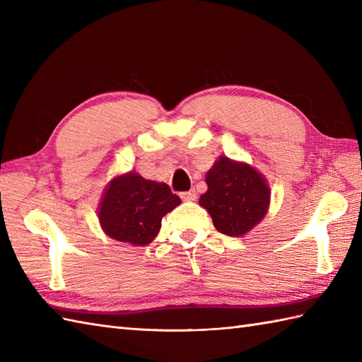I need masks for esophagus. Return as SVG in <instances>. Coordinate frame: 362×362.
<instances>
[{"label":"esophagus","mask_w":362,"mask_h":362,"mask_svg":"<svg viewBox=\"0 0 362 362\" xmlns=\"http://www.w3.org/2000/svg\"><path fill=\"white\" fill-rule=\"evenodd\" d=\"M180 197L183 199V201H187V202H193V201H196V191L194 189L185 191V193L180 194Z\"/></svg>","instance_id":"esophagus-1"}]
</instances>
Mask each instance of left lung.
Masks as SVG:
<instances>
[{
	"mask_svg": "<svg viewBox=\"0 0 362 362\" xmlns=\"http://www.w3.org/2000/svg\"><path fill=\"white\" fill-rule=\"evenodd\" d=\"M206 193L199 205L210 213L221 233L244 236L264 219L271 188L264 175L244 161L221 156L205 175Z\"/></svg>",
	"mask_w": 362,
	"mask_h": 362,
	"instance_id": "8db88e82",
	"label": "left lung"
}]
</instances>
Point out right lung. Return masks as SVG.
I'll return each instance as SVG.
<instances>
[{
  "instance_id": "1",
  "label": "right lung",
  "mask_w": 362,
  "mask_h": 362,
  "mask_svg": "<svg viewBox=\"0 0 362 362\" xmlns=\"http://www.w3.org/2000/svg\"><path fill=\"white\" fill-rule=\"evenodd\" d=\"M182 201L163 182L146 180L135 171L113 177L98 206L107 236L119 243L146 245L157 236L161 218Z\"/></svg>"
}]
</instances>
